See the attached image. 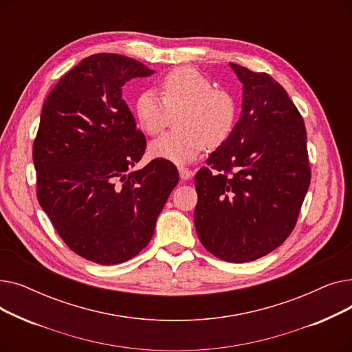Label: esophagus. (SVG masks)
<instances>
[{
    "label": "esophagus",
    "mask_w": 352,
    "mask_h": 352,
    "mask_svg": "<svg viewBox=\"0 0 352 352\" xmlns=\"http://www.w3.org/2000/svg\"><path fill=\"white\" fill-rule=\"evenodd\" d=\"M178 173H179V177H181V179H190L191 177H192V171L191 170H188V168H186V166H178Z\"/></svg>",
    "instance_id": "1"
}]
</instances>
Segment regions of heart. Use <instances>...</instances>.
<instances>
[{
    "mask_svg": "<svg viewBox=\"0 0 352 352\" xmlns=\"http://www.w3.org/2000/svg\"><path fill=\"white\" fill-rule=\"evenodd\" d=\"M162 98L153 89L137 97L134 111L142 131L158 134L170 114L175 118L178 131L166 133L150 144V154L175 164L192 161L202 148L224 144L235 124L236 105L224 89H214L212 82L191 67L173 69L162 82Z\"/></svg>",
    "mask_w": 352,
    "mask_h": 352,
    "instance_id": "obj_1",
    "label": "heart"
}]
</instances>
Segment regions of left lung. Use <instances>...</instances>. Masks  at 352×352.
I'll return each mask as SVG.
<instances>
[{
  "mask_svg": "<svg viewBox=\"0 0 352 352\" xmlns=\"http://www.w3.org/2000/svg\"><path fill=\"white\" fill-rule=\"evenodd\" d=\"M243 109L228 140L195 175L201 244L219 260L250 263L278 248L309 187L307 131L287 91L265 72L230 63Z\"/></svg>",
  "mask_w": 352,
  "mask_h": 352,
  "instance_id": "8db88e82",
  "label": "left lung"
}]
</instances>
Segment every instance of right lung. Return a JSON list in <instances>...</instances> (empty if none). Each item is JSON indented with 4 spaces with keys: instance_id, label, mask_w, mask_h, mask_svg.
Wrapping results in <instances>:
<instances>
[{
    "instance_id": "obj_1",
    "label": "right lung",
    "mask_w": 352,
    "mask_h": 352,
    "mask_svg": "<svg viewBox=\"0 0 352 352\" xmlns=\"http://www.w3.org/2000/svg\"><path fill=\"white\" fill-rule=\"evenodd\" d=\"M154 72L125 55H91L61 77L41 111L32 148L36 197L64 243L92 263L138 255L178 184L170 161L131 170L146 142L122 85Z\"/></svg>"
}]
</instances>
